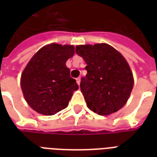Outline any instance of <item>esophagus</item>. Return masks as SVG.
<instances>
[{
    "instance_id": "obj_1",
    "label": "esophagus",
    "mask_w": 157,
    "mask_h": 157,
    "mask_svg": "<svg viewBox=\"0 0 157 157\" xmlns=\"http://www.w3.org/2000/svg\"><path fill=\"white\" fill-rule=\"evenodd\" d=\"M76 82H77V84H78L79 86H80V84H81V77H78V78H76Z\"/></svg>"
}]
</instances>
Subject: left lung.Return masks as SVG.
<instances>
[{
    "label": "left lung",
    "mask_w": 157,
    "mask_h": 157,
    "mask_svg": "<svg viewBox=\"0 0 157 157\" xmlns=\"http://www.w3.org/2000/svg\"><path fill=\"white\" fill-rule=\"evenodd\" d=\"M76 53L87 64V74L80 85L87 107L100 116L124 107L134 86V77L122 54L104 43L77 45Z\"/></svg>",
    "instance_id": "left-lung-1"
}]
</instances>
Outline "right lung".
<instances>
[{
	"label": "right lung",
	"instance_id": "right-lung-1",
	"mask_svg": "<svg viewBox=\"0 0 157 157\" xmlns=\"http://www.w3.org/2000/svg\"><path fill=\"white\" fill-rule=\"evenodd\" d=\"M75 54L73 45L52 43L38 50L21 75V89L34 111L52 116L66 108L79 88L66 66Z\"/></svg>",
	"mask_w": 157,
	"mask_h": 157
}]
</instances>
